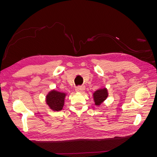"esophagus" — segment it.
Returning a JSON list of instances; mask_svg holds the SVG:
<instances>
[{
  "label": "esophagus",
  "mask_w": 157,
  "mask_h": 157,
  "mask_svg": "<svg viewBox=\"0 0 157 157\" xmlns=\"http://www.w3.org/2000/svg\"><path fill=\"white\" fill-rule=\"evenodd\" d=\"M84 88H85L84 86H78L76 88L75 90H76V92H82L84 90Z\"/></svg>",
  "instance_id": "1"
}]
</instances>
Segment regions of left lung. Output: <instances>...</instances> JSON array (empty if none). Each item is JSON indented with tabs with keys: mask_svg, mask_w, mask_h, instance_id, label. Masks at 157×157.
<instances>
[{
	"mask_svg": "<svg viewBox=\"0 0 157 157\" xmlns=\"http://www.w3.org/2000/svg\"><path fill=\"white\" fill-rule=\"evenodd\" d=\"M108 97V91L106 88H100L97 90L93 94V98L95 102V105L99 106Z\"/></svg>",
	"mask_w": 157,
	"mask_h": 157,
	"instance_id": "1",
	"label": "left lung"
}]
</instances>
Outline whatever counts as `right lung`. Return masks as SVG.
Here are the masks:
<instances>
[{
  "mask_svg": "<svg viewBox=\"0 0 157 157\" xmlns=\"http://www.w3.org/2000/svg\"><path fill=\"white\" fill-rule=\"evenodd\" d=\"M66 96H67V94L52 90L46 95V104L52 111H59L62 110L63 107Z\"/></svg>",
  "mask_w": 157,
  "mask_h": 157,
  "instance_id": "obj_1",
  "label": "right lung"
}]
</instances>
